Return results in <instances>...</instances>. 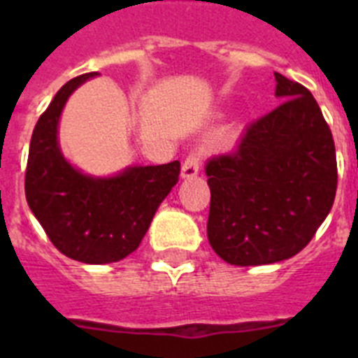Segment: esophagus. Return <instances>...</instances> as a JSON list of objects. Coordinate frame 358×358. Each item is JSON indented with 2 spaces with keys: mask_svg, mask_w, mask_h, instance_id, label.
<instances>
[{
  "mask_svg": "<svg viewBox=\"0 0 358 358\" xmlns=\"http://www.w3.org/2000/svg\"><path fill=\"white\" fill-rule=\"evenodd\" d=\"M199 170H201V156L197 152H189L186 156L185 163L181 166V177L182 179H192V177H197Z\"/></svg>",
  "mask_w": 358,
  "mask_h": 358,
  "instance_id": "1",
  "label": "esophagus"
}]
</instances>
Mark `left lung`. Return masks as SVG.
I'll use <instances>...</instances> for the list:
<instances>
[{
	"label": "left lung",
	"instance_id": "1",
	"mask_svg": "<svg viewBox=\"0 0 358 358\" xmlns=\"http://www.w3.org/2000/svg\"><path fill=\"white\" fill-rule=\"evenodd\" d=\"M283 102L249 123L235 150L208 159V240L231 265H265L305 249L330 213L337 157L305 85L274 73Z\"/></svg>",
	"mask_w": 358,
	"mask_h": 358
}]
</instances>
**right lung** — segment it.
<instances>
[{"instance_id":"1","label":"right lung","mask_w":358,"mask_h":358,"mask_svg":"<svg viewBox=\"0 0 358 358\" xmlns=\"http://www.w3.org/2000/svg\"><path fill=\"white\" fill-rule=\"evenodd\" d=\"M93 75L66 82L37 120L24 194L31 213L62 255L82 264H113L138 249L157 206L179 181L181 163L132 166L109 179L73 169L57 143V125L69 94Z\"/></svg>"}]
</instances>
